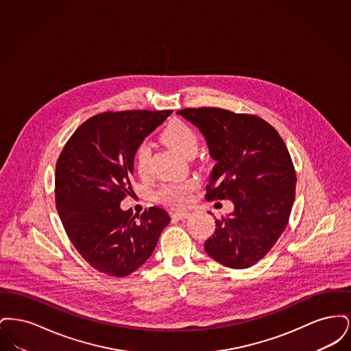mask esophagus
<instances>
[{"label": "esophagus", "instance_id": "esophagus-1", "mask_svg": "<svg viewBox=\"0 0 351 351\" xmlns=\"http://www.w3.org/2000/svg\"><path fill=\"white\" fill-rule=\"evenodd\" d=\"M191 216V213L188 212H184V210H178V212H173L172 213V217L178 218V219H185Z\"/></svg>", "mask_w": 351, "mask_h": 351}]
</instances>
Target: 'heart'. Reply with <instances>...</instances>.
<instances>
[{
  "instance_id": "b5f03b06",
  "label": "heart",
  "mask_w": 351,
  "mask_h": 351,
  "mask_svg": "<svg viewBox=\"0 0 351 351\" xmlns=\"http://www.w3.org/2000/svg\"><path fill=\"white\" fill-rule=\"evenodd\" d=\"M162 138L168 147L178 154L186 156L191 151H197V135L186 123L175 121L163 130ZM150 147L146 143L138 146L135 151V169L139 175L145 176L149 172ZM195 188V182L171 183L163 185L158 192V199L169 205L182 206L189 201V192Z\"/></svg>"
}]
</instances>
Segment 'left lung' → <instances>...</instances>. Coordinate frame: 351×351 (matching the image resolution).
Instances as JSON below:
<instances>
[{
  "label": "left lung",
  "instance_id": "left-lung-1",
  "mask_svg": "<svg viewBox=\"0 0 351 351\" xmlns=\"http://www.w3.org/2000/svg\"><path fill=\"white\" fill-rule=\"evenodd\" d=\"M178 114L200 130L216 160L206 200L234 204L229 216L216 219L205 251L226 267H251L272 249L289 219L296 172L288 149L256 116L219 108H189Z\"/></svg>",
  "mask_w": 351,
  "mask_h": 351
}]
</instances>
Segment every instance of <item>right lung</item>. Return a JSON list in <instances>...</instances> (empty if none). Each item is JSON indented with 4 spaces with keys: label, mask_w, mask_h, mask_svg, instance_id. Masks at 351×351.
Returning <instances> with one entry per match:
<instances>
[{
    "label": "right lung",
    "mask_w": 351,
    "mask_h": 351,
    "mask_svg": "<svg viewBox=\"0 0 351 351\" xmlns=\"http://www.w3.org/2000/svg\"><path fill=\"white\" fill-rule=\"evenodd\" d=\"M171 110L106 112L68 139L55 169V202L68 238L97 271L123 278L155 250L171 221L152 206L141 216L119 204L133 192L134 156Z\"/></svg>",
    "instance_id": "1"
}]
</instances>
